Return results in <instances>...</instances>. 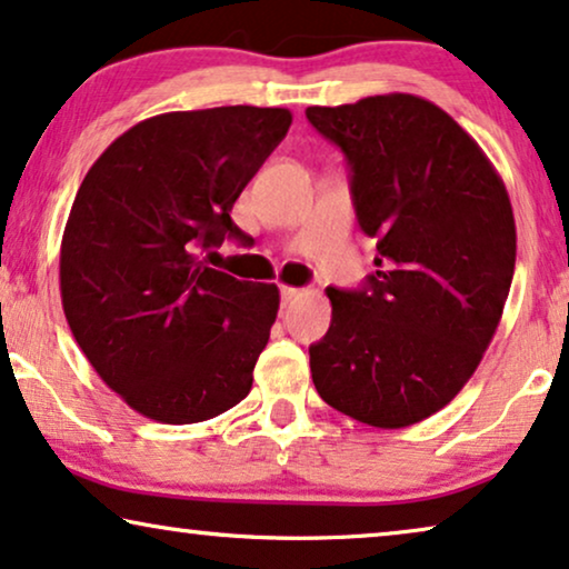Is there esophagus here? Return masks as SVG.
Here are the masks:
<instances>
[{
    "label": "esophagus",
    "mask_w": 569,
    "mask_h": 569,
    "mask_svg": "<svg viewBox=\"0 0 569 569\" xmlns=\"http://www.w3.org/2000/svg\"><path fill=\"white\" fill-rule=\"evenodd\" d=\"M299 289H291V286H280V301H283V305H289V301H293V299H299Z\"/></svg>",
    "instance_id": "obj_1"
}]
</instances>
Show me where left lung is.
Returning a JSON list of instances; mask_svg holds the SVG:
<instances>
[{
  "instance_id": "8db88e82",
  "label": "left lung",
  "mask_w": 569,
  "mask_h": 569,
  "mask_svg": "<svg viewBox=\"0 0 569 569\" xmlns=\"http://www.w3.org/2000/svg\"><path fill=\"white\" fill-rule=\"evenodd\" d=\"M343 150L377 272L328 289L332 320L309 346L325 403L380 429L437 413L471 380L495 338L515 272L505 181L471 134L411 93L309 106Z\"/></svg>"
}]
</instances>
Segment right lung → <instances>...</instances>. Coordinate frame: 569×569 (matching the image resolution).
<instances>
[{
  "label": "right lung",
  "mask_w": 569,
  "mask_h": 569,
  "mask_svg": "<svg viewBox=\"0 0 569 569\" xmlns=\"http://www.w3.org/2000/svg\"><path fill=\"white\" fill-rule=\"evenodd\" d=\"M291 127L289 109L158 113L103 150L67 218L59 286L90 367L127 406L197 423L252 390L278 286L208 268L244 239L231 208Z\"/></svg>",
  "instance_id": "add662e5"
}]
</instances>
